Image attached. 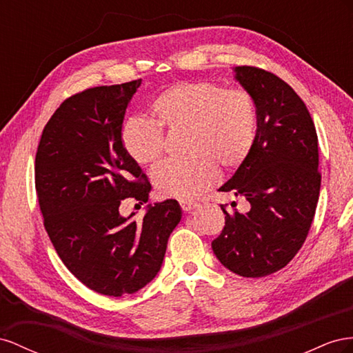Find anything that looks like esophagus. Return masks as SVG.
I'll return each mask as SVG.
<instances>
[{"mask_svg": "<svg viewBox=\"0 0 353 353\" xmlns=\"http://www.w3.org/2000/svg\"><path fill=\"white\" fill-rule=\"evenodd\" d=\"M180 207H182L183 211H190L198 207V203H194V201H180Z\"/></svg>", "mask_w": 353, "mask_h": 353, "instance_id": "34e87169", "label": "esophagus"}]
</instances>
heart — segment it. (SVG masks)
I'll return each mask as SVG.
<instances>
[{
	"mask_svg": "<svg viewBox=\"0 0 353 353\" xmlns=\"http://www.w3.org/2000/svg\"><path fill=\"white\" fill-rule=\"evenodd\" d=\"M155 121L133 118L123 127V143L137 164H152L164 154L168 132H186L183 159H168L152 171L159 196L189 201L213 186L217 167L235 171L256 143L259 114L244 88L214 83H180L152 103Z\"/></svg>",
	"mask_w": 353,
	"mask_h": 353,
	"instance_id": "b5f03b06",
	"label": "heart"
}]
</instances>
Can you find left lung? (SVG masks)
Segmentation results:
<instances>
[{
    "mask_svg": "<svg viewBox=\"0 0 353 353\" xmlns=\"http://www.w3.org/2000/svg\"><path fill=\"white\" fill-rule=\"evenodd\" d=\"M235 78L253 96L257 137L245 163L219 190L244 196L247 213L229 214L211 243L220 263L245 278L285 268L303 245L321 189L315 124L303 100L279 77L236 66Z\"/></svg>",
    "mask_w": 353,
    "mask_h": 353,
    "instance_id": "8db88e82",
    "label": "left lung"
}]
</instances>
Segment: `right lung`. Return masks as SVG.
<instances>
[{"instance_id":"right-lung-1","label":"right lung","mask_w":353,"mask_h":353,"mask_svg":"<svg viewBox=\"0 0 353 353\" xmlns=\"http://www.w3.org/2000/svg\"><path fill=\"white\" fill-rule=\"evenodd\" d=\"M142 79L87 88L48 119L35 157V189L50 241L90 290L119 297L152 281L182 219L176 199L149 207L142 221L119 204L148 201L150 185L123 145V121Z\"/></svg>"}]
</instances>
